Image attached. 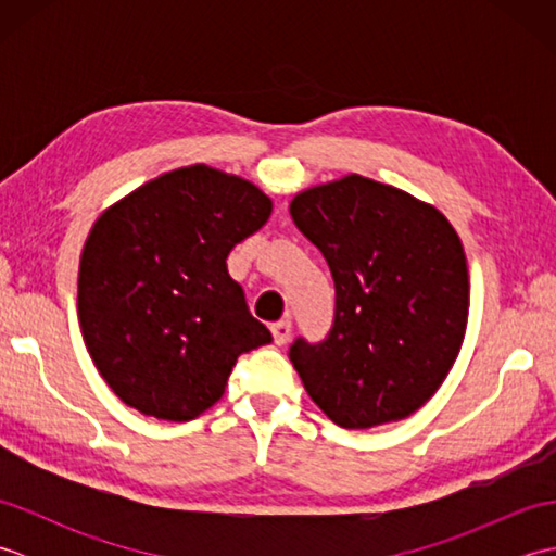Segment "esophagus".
Listing matches in <instances>:
<instances>
[{"label": "esophagus", "instance_id": "obj_1", "mask_svg": "<svg viewBox=\"0 0 556 556\" xmlns=\"http://www.w3.org/2000/svg\"><path fill=\"white\" fill-rule=\"evenodd\" d=\"M271 337H275V344L285 346L291 339V320H279L271 325Z\"/></svg>", "mask_w": 556, "mask_h": 556}]
</instances>
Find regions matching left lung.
Returning <instances> with one entry per match:
<instances>
[{
    "instance_id": "8db88e82",
    "label": "left lung",
    "mask_w": 556,
    "mask_h": 556,
    "mask_svg": "<svg viewBox=\"0 0 556 556\" xmlns=\"http://www.w3.org/2000/svg\"><path fill=\"white\" fill-rule=\"evenodd\" d=\"M289 210L337 289L327 339L289 349L305 392L346 430L408 418L466 337L470 285L456 229L437 207L361 174L305 188Z\"/></svg>"
}]
</instances>
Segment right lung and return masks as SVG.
I'll return each instance as SVG.
<instances>
[{"mask_svg": "<svg viewBox=\"0 0 556 556\" xmlns=\"http://www.w3.org/2000/svg\"><path fill=\"white\" fill-rule=\"evenodd\" d=\"M271 215L251 181L207 164L157 176L98 217L78 267V323L92 363L126 406L186 422L215 406L269 329L227 257Z\"/></svg>", "mask_w": 556, "mask_h": 556, "instance_id": "right-lung-1", "label": "right lung"}]
</instances>
